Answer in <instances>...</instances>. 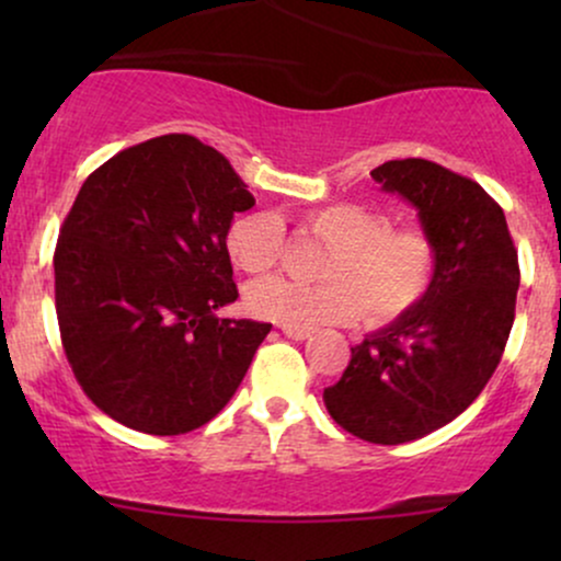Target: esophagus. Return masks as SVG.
<instances>
[{
	"instance_id": "obj_1",
	"label": "esophagus",
	"mask_w": 561,
	"mask_h": 561,
	"mask_svg": "<svg viewBox=\"0 0 561 561\" xmlns=\"http://www.w3.org/2000/svg\"><path fill=\"white\" fill-rule=\"evenodd\" d=\"M282 332L293 340H308L311 337V330H289V327H282Z\"/></svg>"
}]
</instances>
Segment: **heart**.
I'll return each instance as SVG.
<instances>
[{"label":"heart","instance_id":"obj_1","mask_svg":"<svg viewBox=\"0 0 561 561\" xmlns=\"http://www.w3.org/2000/svg\"><path fill=\"white\" fill-rule=\"evenodd\" d=\"M306 227L330 244L319 266V285L268 276L244 289L253 317L289 327L319 330L362 319L388 327L409 317L433 289L437 248L416 224L392 227L382 210L364 203H330L308 210ZM227 253L244 274L272 272L285 259V224L272 210H250L227 229Z\"/></svg>","mask_w":561,"mask_h":561}]
</instances>
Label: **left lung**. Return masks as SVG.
Wrapping results in <instances>:
<instances>
[{"instance_id": "8db88e82", "label": "left lung", "mask_w": 561, "mask_h": 561, "mask_svg": "<svg viewBox=\"0 0 561 561\" xmlns=\"http://www.w3.org/2000/svg\"><path fill=\"white\" fill-rule=\"evenodd\" d=\"M420 210L433 234V289L409 317L351 347L324 390L340 427L379 446L454 422L493 377L514 324L519 263L501 205L472 179L433 160H388L371 171Z\"/></svg>"}]
</instances>
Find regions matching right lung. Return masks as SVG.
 <instances>
[{
    "label": "right lung",
    "instance_id": "right-lung-1",
    "mask_svg": "<svg viewBox=\"0 0 561 561\" xmlns=\"http://www.w3.org/2000/svg\"><path fill=\"white\" fill-rule=\"evenodd\" d=\"M253 205L229 160L190 134L89 173L57 237L55 308L81 390L115 422L182 435L240 388L272 324L216 308L240 295L224 240Z\"/></svg>",
    "mask_w": 561,
    "mask_h": 561
}]
</instances>
